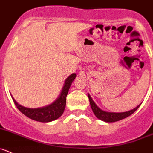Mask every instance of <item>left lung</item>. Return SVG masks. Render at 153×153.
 I'll return each mask as SVG.
<instances>
[{
    "label": "left lung",
    "mask_w": 153,
    "mask_h": 153,
    "mask_svg": "<svg viewBox=\"0 0 153 153\" xmlns=\"http://www.w3.org/2000/svg\"><path fill=\"white\" fill-rule=\"evenodd\" d=\"M88 97H89V100H90V106H91L92 110H93V113H94V114L96 115V117H97L98 119L101 120L105 121V122H107V123L117 122V121L121 120L128 117V116L131 115L134 111H137V108H138L140 105H139L138 106H137L135 108H134V109L131 110V111H126V112H122V113L107 112V111H102V109H100V108L96 105V103L93 102V99H92L91 96H90V94H88Z\"/></svg>",
    "instance_id": "left-lung-1"
}]
</instances>
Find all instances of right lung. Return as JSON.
<instances>
[{
  "instance_id": "1",
  "label": "right lung",
  "mask_w": 153,
  "mask_h": 153,
  "mask_svg": "<svg viewBox=\"0 0 153 153\" xmlns=\"http://www.w3.org/2000/svg\"><path fill=\"white\" fill-rule=\"evenodd\" d=\"M76 77V74L73 73L69 75L66 79L64 83L62 91L60 93V96L57 98V100L54 101L51 105L48 106L43 107L40 108H28L19 105L17 102L14 99V98L12 96L13 100L14 102L15 105L17 107L18 109L21 111L25 116L29 117L30 119L36 121H39L42 123H48L51 121L55 120L57 118L60 117L63 114L66 108V96L69 92V87L72 84V81Z\"/></svg>"
}]
</instances>
